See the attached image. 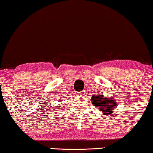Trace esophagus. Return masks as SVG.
I'll list each match as a JSON object with an SVG mask.
<instances>
[{
	"instance_id": "34e87169",
	"label": "esophagus",
	"mask_w": 153,
	"mask_h": 153,
	"mask_svg": "<svg viewBox=\"0 0 153 153\" xmlns=\"http://www.w3.org/2000/svg\"><path fill=\"white\" fill-rule=\"evenodd\" d=\"M78 94V95H79V96H82V97H83V96H85L86 93H85V91H82L78 92V94Z\"/></svg>"
}]
</instances>
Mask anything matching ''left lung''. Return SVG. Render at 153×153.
<instances>
[{"mask_svg":"<svg viewBox=\"0 0 153 153\" xmlns=\"http://www.w3.org/2000/svg\"><path fill=\"white\" fill-rule=\"evenodd\" d=\"M91 101L94 106L98 107L100 111H103L104 115L112 113V110L115 109L117 106L115 100L109 98H104L102 95H94L91 97Z\"/></svg>","mask_w":153,"mask_h":153,"instance_id":"obj_1","label":"left lung"}]
</instances>
